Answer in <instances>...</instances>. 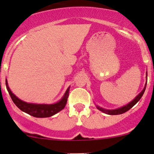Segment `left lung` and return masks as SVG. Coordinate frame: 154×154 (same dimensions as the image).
I'll return each instance as SVG.
<instances>
[{"instance_id": "1", "label": "left lung", "mask_w": 154, "mask_h": 154, "mask_svg": "<svg viewBox=\"0 0 154 154\" xmlns=\"http://www.w3.org/2000/svg\"><path fill=\"white\" fill-rule=\"evenodd\" d=\"M147 77H148V73L146 74V80H147ZM146 85H147V82L145 83V88H143V90H142V91L140 92V93L139 94L137 95L135 98H134V100H133L131 103H129L128 104H127L126 106H122V107H121V108H117V109H114V110L104 109V108H100V107H99L98 106H97V109L100 110V111H103V112L106 113V114H109V115H118V114H123V113L126 112V111H128V110H130L131 108L132 107L134 106V105L137 104V102H138L139 100L141 99L142 95H143L144 92H145V88H146Z\"/></svg>"}]
</instances>
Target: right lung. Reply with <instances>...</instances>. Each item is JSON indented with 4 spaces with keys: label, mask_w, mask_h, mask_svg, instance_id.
Here are the masks:
<instances>
[{
    "label": "right lung",
    "mask_w": 154,
    "mask_h": 154,
    "mask_svg": "<svg viewBox=\"0 0 154 154\" xmlns=\"http://www.w3.org/2000/svg\"><path fill=\"white\" fill-rule=\"evenodd\" d=\"M6 86L7 88L8 92H9V95H10L11 98H12V101L14 102L16 106L21 110L23 112L26 113V114H29L31 116H33L35 117L39 118H44V117H49L61 110H63L66 106V103H67L68 97H69V88L66 90V93H65L64 96L63 97L62 99L60 100L57 103H54V104H35V103H26V102L23 101L17 98L14 94L11 91L10 88H9L8 85L7 80H6Z\"/></svg>",
    "instance_id": "right-lung-1"
}]
</instances>
